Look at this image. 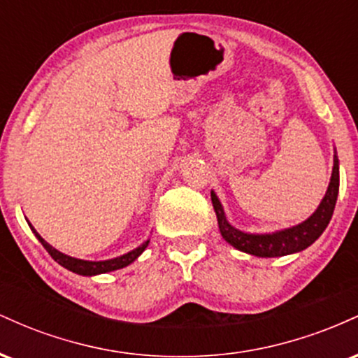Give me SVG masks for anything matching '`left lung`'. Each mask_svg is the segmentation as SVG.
Masks as SVG:
<instances>
[{"instance_id": "left-lung-1", "label": "left lung", "mask_w": 358, "mask_h": 358, "mask_svg": "<svg viewBox=\"0 0 358 358\" xmlns=\"http://www.w3.org/2000/svg\"><path fill=\"white\" fill-rule=\"evenodd\" d=\"M340 187V173H338V158L334 159V171H331L330 183H328V190L324 193L322 203L318 205L313 215L306 219L301 224L294 225V227L285 229V231H278L273 234H248L242 232L239 229L232 227L225 219L224 208L219 196L215 193H210L213 210L217 213V220H219V229L222 237L234 245L236 249L242 252L252 254L257 257H281L287 254L299 252V250L310 248L313 242L322 236L327 225L330 224L331 215H334L336 196H338Z\"/></svg>"}]
</instances>
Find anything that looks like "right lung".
<instances>
[{
  "label": "right lung",
  "mask_w": 358,
  "mask_h": 358,
  "mask_svg": "<svg viewBox=\"0 0 358 358\" xmlns=\"http://www.w3.org/2000/svg\"><path fill=\"white\" fill-rule=\"evenodd\" d=\"M28 225H30V229L34 231L36 239L42 242L43 248L47 249L48 254H50L53 261H57L60 266H64L65 269L72 271V273L80 274V276H96V274H104V273H110V271L126 268V266H129L131 262L136 261V259L143 254V250L148 248V244H150V241H145L141 245H139V248L133 249L131 252L122 254V256L114 257V259H108V261H84V259L71 257V256H67V254L57 250L55 248H52L48 242H45L42 239V236L35 231L34 225H31L30 222H28Z\"/></svg>",
  "instance_id": "obj_1"
}]
</instances>
